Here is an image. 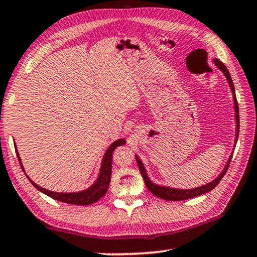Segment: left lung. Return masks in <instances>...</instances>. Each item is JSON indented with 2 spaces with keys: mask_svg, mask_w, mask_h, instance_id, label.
<instances>
[{
  "mask_svg": "<svg viewBox=\"0 0 257 257\" xmlns=\"http://www.w3.org/2000/svg\"><path fill=\"white\" fill-rule=\"evenodd\" d=\"M213 63H215L216 66L218 67V69L223 72L224 76H225L226 80H228V83H229L230 89H231L232 97H233V108H235V119H236V139H235V142H237V139H238V133H239V112H238V103H237V99H236L235 86H233L231 76H230L229 71H228V69H226L225 65H224L222 61L218 60V59H213ZM135 158H136V162H138L139 170H140V172H141V175H142V178H144L145 184H146V186H147L148 190L151 191V192L154 194V196L161 198V199L175 201V200L191 199V198L201 196V194L210 192L212 188H215L217 185H218L219 181L222 180V178L224 177V174H225V172L228 171L232 155H230L229 159H228V162H226V165H225V167H224V170L220 172V174L216 178L215 180H212L211 183L206 184V185H203V186L194 187V188H188V190H181V188H174V187H170V186H161V185L153 183V181L149 179L147 171H146V168H145V165L142 164V161L140 160V158L138 157V155H135Z\"/></svg>",
  "mask_w": 257,
  "mask_h": 257,
  "instance_id": "obj_1",
  "label": "left lung"
}]
</instances>
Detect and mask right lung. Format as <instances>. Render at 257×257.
Returning a JSON list of instances; mask_svg holds the SVG:
<instances>
[{
	"instance_id": "obj_1",
	"label": "right lung",
	"mask_w": 257,
	"mask_h": 257,
	"mask_svg": "<svg viewBox=\"0 0 257 257\" xmlns=\"http://www.w3.org/2000/svg\"><path fill=\"white\" fill-rule=\"evenodd\" d=\"M122 145H125L124 139H118L117 141L112 142V144L109 146V148L106 149L104 157H103V159H102V166H100L98 177H97L96 181L91 185L89 188H86V190H83V191H79V192H70V193L53 192V191L46 190V188L39 186V185L35 184L34 181L28 177V175H27V178H28V180L32 183V185L37 188V190H39L42 193L47 194L48 197L53 198V199H56L58 201H63V203H66V204H73V205H90V204H93V203H96L97 200H99L100 198H102L106 193V191H108V187L110 184V178H111L112 152L115 151L116 147H118V146H122ZM16 154H18V158H19V161H20L22 171L25 172L24 166H22L20 155H19V153H16Z\"/></svg>"
}]
</instances>
